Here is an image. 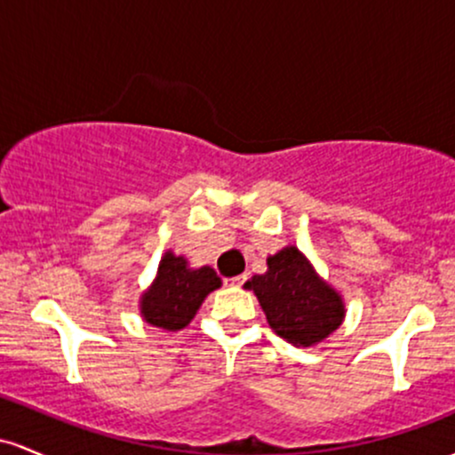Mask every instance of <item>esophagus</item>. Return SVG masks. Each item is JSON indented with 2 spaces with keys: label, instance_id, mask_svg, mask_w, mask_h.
<instances>
[{
  "label": "esophagus",
  "instance_id": "1",
  "mask_svg": "<svg viewBox=\"0 0 455 455\" xmlns=\"http://www.w3.org/2000/svg\"><path fill=\"white\" fill-rule=\"evenodd\" d=\"M244 282H247V275H238V277L228 279V283L234 285V288H241V285H243Z\"/></svg>",
  "mask_w": 455,
  "mask_h": 455
}]
</instances>
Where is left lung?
Segmentation results:
<instances>
[{"instance_id":"8db88e82","label":"left lung","mask_w":455,"mask_h":455,"mask_svg":"<svg viewBox=\"0 0 455 455\" xmlns=\"http://www.w3.org/2000/svg\"><path fill=\"white\" fill-rule=\"evenodd\" d=\"M244 288L253 290L270 329L296 346H318L346 318L344 296L318 275L296 244H285L267 258V273L253 275Z\"/></svg>"}]
</instances>
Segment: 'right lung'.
Wrapping results in <instances>:
<instances>
[{"label": "right lung", "mask_w": 455, "mask_h": 455, "mask_svg": "<svg viewBox=\"0 0 455 455\" xmlns=\"http://www.w3.org/2000/svg\"><path fill=\"white\" fill-rule=\"evenodd\" d=\"M219 288L221 279L211 267L193 268L185 255L167 249L155 279L140 296V314L156 329L180 331L191 324L206 296Z\"/></svg>", "instance_id": "1"}]
</instances>
